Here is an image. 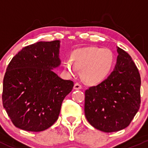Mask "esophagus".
<instances>
[{
	"label": "esophagus",
	"mask_w": 148,
	"mask_h": 148,
	"mask_svg": "<svg viewBox=\"0 0 148 148\" xmlns=\"http://www.w3.org/2000/svg\"><path fill=\"white\" fill-rule=\"evenodd\" d=\"M82 86L81 84L79 83H76L74 86V89H81Z\"/></svg>",
	"instance_id": "esophagus-1"
}]
</instances>
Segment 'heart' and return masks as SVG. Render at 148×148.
I'll use <instances>...</instances> for the list:
<instances>
[{
    "label": "heart",
    "mask_w": 148,
    "mask_h": 148,
    "mask_svg": "<svg viewBox=\"0 0 148 148\" xmlns=\"http://www.w3.org/2000/svg\"><path fill=\"white\" fill-rule=\"evenodd\" d=\"M114 62V53L110 49L87 46L74 51L71 54V61L66 60L64 66L69 74H74L77 69H81L84 81L97 84L110 74Z\"/></svg>",
    "instance_id": "b5f03b06"
}]
</instances>
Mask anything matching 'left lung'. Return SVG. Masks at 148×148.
<instances>
[{
  "label": "left lung",
  "instance_id": "left-lung-1",
  "mask_svg": "<svg viewBox=\"0 0 148 148\" xmlns=\"http://www.w3.org/2000/svg\"><path fill=\"white\" fill-rule=\"evenodd\" d=\"M117 48L118 56L112 72L102 82L85 91L86 120L104 132L127 127L140 106V73L131 56Z\"/></svg>",
  "mask_w": 148,
  "mask_h": 148
}]
</instances>
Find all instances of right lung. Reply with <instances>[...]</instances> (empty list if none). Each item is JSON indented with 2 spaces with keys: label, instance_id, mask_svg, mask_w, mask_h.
<instances>
[{
  "label": "right lung",
  "instance_id": "obj_1",
  "mask_svg": "<svg viewBox=\"0 0 148 148\" xmlns=\"http://www.w3.org/2000/svg\"><path fill=\"white\" fill-rule=\"evenodd\" d=\"M59 40L39 41L23 48L6 69L3 105L13 125L41 132L53 125L62 102L74 86L53 71L61 64Z\"/></svg>",
  "mask_w": 148,
  "mask_h": 148
}]
</instances>
